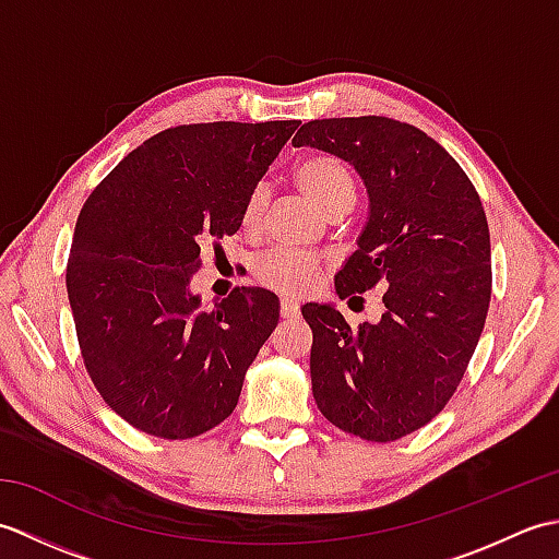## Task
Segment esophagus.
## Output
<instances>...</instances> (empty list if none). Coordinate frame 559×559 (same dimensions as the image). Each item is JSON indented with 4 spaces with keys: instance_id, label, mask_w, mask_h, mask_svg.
<instances>
[{
    "instance_id": "1",
    "label": "esophagus",
    "mask_w": 559,
    "mask_h": 559,
    "mask_svg": "<svg viewBox=\"0 0 559 559\" xmlns=\"http://www.w3.org/2000/svg\"><path fill=\"white\" fill-rule=\"evenodd\" d=\"M298 314H300L298 302H293V300H283L281 302V317L283 319H295Z\"/></svg>"
}]
</instances>
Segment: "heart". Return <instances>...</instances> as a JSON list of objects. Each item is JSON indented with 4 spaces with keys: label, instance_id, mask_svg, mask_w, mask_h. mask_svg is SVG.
Instances as JSON below:
<instances>
[{
    "label": "heart",
    "instance_id": "obj_1",
    "mask_svg": "<svg viewBox=\"0 0 559 559\" xmlns=\"http://www.w3.org/2000/svg\"><path fill=\"white\" fill-rule=\"evenodd\" d=\"M295 182L302 189V194L312 204L324 211L326 216L334 213H346L355 201V177L350 168L341 158L331 153H310L298 160L293 170ZM266 204V189L254 187L247 194L240 223L245 230H254L261 213ZM319 259L310 254L293 252V249H271L257 261L254 273L264 286L286 293V295H302L312 288L314 278L319 276Z\"/></svg>",
    "mask_w": 559,
    "mask_h": 559
}]
</instances>
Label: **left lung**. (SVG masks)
Wrapping results in <instances>:
<instances>
[{"label": "left lung", "instance_id": "8db88e82", "mask_svg": "<svg viewBox=\"0 0 559 559\" xmlns=\"http://www.w3.org/2000/svg\"><path fill=\"white\" fill-rule=\"evenodd\" d=\"M293 146L326 151L362 177L370 216L336 293L353 302L382 286L384 305L358 329L331 305L302 307L314 401L343 432L394 442L447 406L478 346L492 293L488 218L461 165L413 124L312 120Z\"/></svg>", "mask_w": 559, "mask_h": 559}]
</instances>
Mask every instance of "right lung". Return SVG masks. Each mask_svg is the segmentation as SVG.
Returning <instances> with one entry per match:
<instances>
[{"mask_svg": "<svg viewBox=\"0 0 559 559\" xmlns=\"http://www.w3.org/2000/svg\"><path fill=\"white\" fill-rule=\"evenodd\" d=\"M298 120L182 124L146 139L83 204L67 264L79 348L103 401L136 430L189 439L221 425L278 324V298L189 290L201 249L240 230L247 194Z\"/></svg>", "mask_w": 559, "mask_h": 559, "instance_id": "1", "label": "right lung"}]
</instances>
